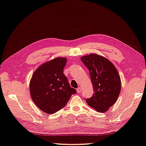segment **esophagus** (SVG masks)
<instances>
[{
    "label": "esophagus",
    "instance_id": "34e87169",
    "mask_svg": "<svg viewBox=\"0 0 146 146\" xmlns=\"http://www.w3.org/2000/svg\"><path fill=\"white\" fill-rule=\"evenodd\" d=\"M76 91H77V93H80L81 91H82V88H78L77 90H76Z\"/></svg>",
    "mask_w": 146,
    "mask_h": 146
}]
</instances>
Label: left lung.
<instances>
[{
    "label": "left lung",
    "instance_id": "left-lung-1",
    "mask_svg": "<svg viewBox=\"0 0 146 146\" xmlns=\"http://www.w3.org/2000/svg\"><path fill=\"white\" fill-rule=\"evenodd\" d=\"M80 58L90 71L95 92L86 102L97 111L104 113L116 102L120 94L119 74L115 66L102 56L92 53Z\"/></svg>",
    "mask_w": 146,
    "mask_h": 146
}]
</instances>
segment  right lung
<instances>
[{"mask_svg": "<svg viewBox=\"0 0 146 146\" xmlns=\"http://www.w3.org/2000/svg\"><path fill=\"white\" fill-rule=\"evenodd\" d=\"M67 58L57 57L45 62L35 71L29 83L32 100L42 111L53 114L63 108L75 94L63 73Z\"/></svg>", "mask_w": 146, "mask_h": 146, "instance_id": "right-lung-1", "label": "right lung"}]
</instances>
